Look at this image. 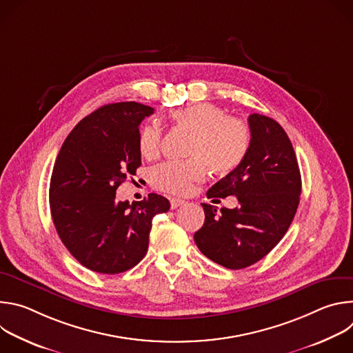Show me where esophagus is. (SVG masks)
<instances>
[{
  "mask_svg": "<svg viewBox=\"0 0 353 353\" xmlns=\"http://www.w3.org/2000/svg\"><path fill=\"white\" fill-rule=\"evenodd\" d=\"M184 203H185L184 199H180V198H172V199H170V207H172V210H176V208L181 207Z\"/></svg>",
  "mask_w": 353,
  "mask_h": 353,
  "instance_id": "esophagus-1",
  "label": "esophagus"
}]
</instances>
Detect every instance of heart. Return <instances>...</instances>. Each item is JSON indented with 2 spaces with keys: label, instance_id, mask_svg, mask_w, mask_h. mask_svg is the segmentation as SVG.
Here are the masks:
<instances>
[{
  "label": "heart",
  "instance_id": "obj_1",
  "mask_svg": "<svg viewBox=\"0 0 353 353\" xmlns=\"http://www.w3.org/2000/svg\"><path fill=\"white\" fill-rule=\"evenodd\" d=\"M172 119L177 127L192 134L183 162H166L154 168L149 181L154 188L170 194H187L194 183L204 180L208 166L219 174L234 170L244 159L250 146L248 124L215 103L201 102L176 109ZM162 131L157 125H145L138 135L139 154L152 159L161 152Z\"/></svg>",
  "mask_w": 353,
  "mask_h": 353
}]
</instances>
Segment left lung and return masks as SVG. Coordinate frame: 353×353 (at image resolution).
<instances>
[{"mask_svg": "<svg viewBox=\"0 0 353 353\" xmlns=\"http://www.w3.org/2000/svg\"><path fill=\"white\" fill-rule=\"evenodd\" d=\"M250 146L241 163L215 183L208 198L234 195L233 210L203 204L205 222L194 234L201 253L214 263L241 270L265 257L288 232L301 192L292 142L272 119L248 116Z\"/></svg>", "mask_w": 353, "mask_h": 353, "instance_id": "1", "label": "left lung"}]
</instances>
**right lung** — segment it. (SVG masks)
I'll return each instance as SVG.
<instances>
[{"mask_svg": "<svg viewBox=\"0 0 353 353\" xmlns=\"http://www.w3.org/2000/svg\"><path fill=\"white\" fill-rule=\"evenodd\" d=\"M154 109L121 102L82 119L65 138L50 180V211L70 253L99 274H120L146 254L152 219L169 199L149 194L117 201L116 190L141 166V121Z\"/></svg>", "mask_w": 353, "mask_h": 353, "instance_id": "add662e5", "label": "right lung"}]
</instances>
